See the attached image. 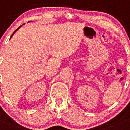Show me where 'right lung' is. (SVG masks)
Returning <instances> with one entry per match:
<instances>
[{
	"label": "right lung",
	"mask_w": 130,
	"mask_h": 130,
	"mask_svg": "<svg viewBox=\"0 0 130 130\" xmlns=\"http://www.w3.org/2000/svg\"><path fill=\"white\" fill-rule=\"evenodd\" d=\"M23 25H24V24H23ZM21 26H19V27H18V28H17V29H16V30H15V31H14V32H13V34H12V36H11V37H12V36H13V35H14V33H15V32H16V31H17V30H18V29H19V28H20V27H21ZM11 38H10V39H11Z\"/></svg>",
	"instance_id": "add662e5"
}]
</instances>
